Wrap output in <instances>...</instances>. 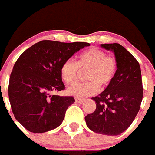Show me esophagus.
Segmentation results:
<instances>
[{
  "label": "esophagus",
  "mask_w": 155,
  "mask_h": 155,
  "mask_svg": "<svg viewBox=\"0 0 155 155\" xmlns=\"http://www.w3.org/2000/svg\"><path fill=\"white\" fill-rule=\"evenodd\" d=\"M84 101H85V99H84V98H80V97H75V102L79 104H82L83 102H84Z\"/></svg>",
  "instance_id": "obj_1"
}]
</instances>
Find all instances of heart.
<instances>
[{
	"mask_svg": "<svg viewBox=\"0 0 155 155\" xmlns=\"http://www.w3.org/2000/svg\"><path fill=\"white\" fill-rule=\"evenodd\" d=\"M88 68L86 79L89 81L76 83L68 89V93L76 97H85L94 94L102 87L113 81L117 69V63L114 58L107 57L103 51L91 48L83 52L78 57L76 63L67 60L62 64L61 75L67 84H73L77 79L80 69Z\"/></svg>",
	"mask_w": 155,
	"mask_h": 155,
	"instance_id": "1",
	"label": "heart"
}]
</instances>
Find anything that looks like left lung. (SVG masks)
Listing matches in <instances>:
<instances>
[{
    "mask_svg": "<svg viewBox=\"0 0 155 155\" xmlns=\"http://www.w3.org/2000/svg\"><path fill=\"white\" fill-rule=\"evenodd\" d=\"M100 46L114 53L117 69L107 87L92 97L96 110L86 116V124L96 133L118 136L131 125L140 110L143 99L141 69L136 58L121 45Z\"/></svg>",
    "mask_w": 155,
    "mask_h": 155,
    "instance_id": "8db88e82",
    "label": "left lung"
}]
</instances>
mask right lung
Returning <instances> with one entry per match:
<instances>
[{"label":"right lung","mask_w":155,"mask_h":155,"mask_svg":"<svg viewBox=\"0 0 155 155\" xmlns=\"http://www.w3.org/2000/svg\"><path fill=\"white\" fill-rule=\"evenodd\" d=\"M89 45L43 40L19 56L9 79L8 97L15 118L29 132L42 133L61 124L75 99L51 94L64 89L62 64Z\"/></svg>","instance_id":"1"}]
</instances>
